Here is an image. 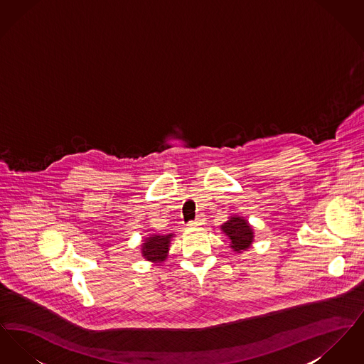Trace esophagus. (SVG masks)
Instances as JSON below:
<instances>
[{"label":"esophagus","mask_w":364,"mask_h":364,"mask_svg":"<svg viewBox=\"0 0 364 364\" xmlns=\"http://www.w3.org/2000/svg\"><path fill=\"white\" fill-rule=\"evenodd\" d=\"M203 221H205V218H203V215H198L193 221H190L187 226H199L203 224Z\"/></svg>","instance_id":"1"}]
</instances>
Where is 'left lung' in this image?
<instances>
[{"instance_id": "obj_1", "label": "left lung", "mask_w": 364, "mask_h": 364, "mask_svg": "<svg viewBox=\"0 0 364 364\" xmlns=\"http://www.w3.org/2000/svg\"><path fill=\"white\" fill-rule=\"evenodd\" d=\"M221 228L230 239V247L237 252L248 248L252 242V228L242 217H232Z\"/></svg>"}]
</instances>
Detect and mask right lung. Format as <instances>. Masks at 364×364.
<instances>
[{
  "mask_svg": "<svg viewBox=\"0 0 364 364\" xmlns=\"http://www.w3.org/2000/svg\"><path fill=\"white\" fill-rule=\"evenodd\" d=\"M169 236H153L147 239L141 245V254L146 259L154 260L158 263L166 259V252L169 250V242H171Z\"/></svg>",
  "mask_w": 364,
  "mask_h": 364,
  "instance_id": "add662e5",
  "label": "right lung"
}]
</instances>
